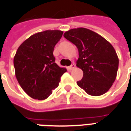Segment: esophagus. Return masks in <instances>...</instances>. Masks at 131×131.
Returning a JSON list of instances; mask_svg holds the SVG:
<instances>
[{"instance_id":"1","label":"esophagus","mask_w":131,"mask_h":131,"mask_svg":"<svg viewBox=\"0 0 131 131\" xmlns=\"http://www.w3.org/2000/svg\"><path fill=\"white\" fill-rule=\"evenodd\" d=\"M75 64H72L69 67V69L70 70H73L75 69Z\"/></svg>"}]
</instances>
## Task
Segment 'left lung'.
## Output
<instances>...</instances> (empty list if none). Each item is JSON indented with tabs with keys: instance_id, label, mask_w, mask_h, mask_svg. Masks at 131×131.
<instances>
[{
	"instance_id": "8db88e82",
	"label": "left lung",
	"mask_w": 131,
	"mask_h": 131,
	"mask_svg": "<svg viewBox=\"0 0 131 131\" xmlns=\"http://www.w3.org/2000/svg\"><path fill=\"white\" fill-rule=\"evenodd\" d=\"M64 37L78 47L76 66L83 71V78L77 82L89 95L106 93L116 80L119 59L110 42L95 32L85 28L69 30Z\"/></svg>"
}]
</instances>
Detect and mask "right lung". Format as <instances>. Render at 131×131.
Returning a JSON list of instances; mask_svg holds the SVG:
<instances>
[{"label":"right lung","instance_id":"add662e5","mask_svg":"<svg viewBox=\"0 0 131 131\" xmlns=\"http://www.w3.org/2000/svg\"><path fill=\"white\" fill-rule=\"evenodd\" d=\"M63 31L47 30L31 35L19 45L14 58L15 77L24 91L34 99L52 94L67 69L55 62L53 51Z\"/></svg>","mask_w":131,"mask_h":131}]
</instances>
